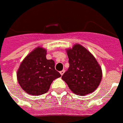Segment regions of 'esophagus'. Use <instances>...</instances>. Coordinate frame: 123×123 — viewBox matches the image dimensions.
I'll list each match as a JSON object with an SVG mask.
<instances>
[{"label": "esophagus", "instance_id": "esophagus-1", "mask_svg": "<svg viewBox=\"0 0 123 123\" xmlns=\"http://www.w3.org/2000/svg\"><path fill=\"white\" fill-rule=\"evenodd\" d=\"M64 72H65V70H62V71H60V74L62 75H63V74H64Z\"/></svg>", "mask_w": 123, "mask_h": 123}]
</instances>
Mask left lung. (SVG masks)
Wrapping results in <instances>:
<instances>
[{"label": "left lung", "mask_w": 123, "mask_h": 123, "mask_svg": "<svg viewBox=\"0 0 123 123\" xmlns=\"http://www.w3.org/2000/svg\"><path fill=\"white\" fill-rule=\"evenodd\" d=\"M67 54L69 67L62 79L76 95H85L93 92L102 79L101 68L96 59L80 44L67 49Z\"/></svg>", "instance_id": "left-lung-1"}]
</instances>
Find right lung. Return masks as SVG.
Here are the masks:
<instances>
[{"label": "right lung", "instance_id": "obj_1", "mask_svg": "<svg viewBox=\"0 0 123 123\" xmlns=\"http://www.w3.org/2000/svg\"><path fill=\"white\" fill-rule=\"evenodd\" d=\"M46 49L38 47L25 57L17 71L18 83L25 92L40 95L48 91L52 81L61 74L53 60L46 59Z\"/></svg>", "mask_w": 123, "mask_h": 123}]
</instances>
